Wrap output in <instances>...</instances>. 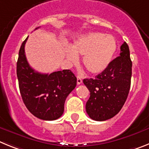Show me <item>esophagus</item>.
<instances>
[{
	"label": "esophagus",
	"mask_w": 149,
	"mask_h": 149,
	"mask_svg": "<svg viewBox=\"0 0 149 149\" xmlns=\"http://www.w3.org/2000/svg\"><path fill=\"white\" fill-rule=\"evenodd\" d=\"M77 84H78V85L79 84H82V78H81L79 75L77 76Z\"/></svg>",
	"instance_id": "1"
}]
</instances>
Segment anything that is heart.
I'll return each mask as SVG.
<instances>
[{"label": "heart", "instance_id": "heart-1", "mask_svg": "<svg viewBox=\"0 0 149 149\" xmlns=\"http://www.w3.org/2000/svg\"><path fill=\"white\" fill-rule=\"evenodd\" d=\"M116 48L113 36L89 33L76 39L72 49H68L66 55L72 63L77 61V54L83 55V63L86 70L91 74H99L110 65Z\"/></svg>", "mask_w": 149, "mask_h": 149}]
</instances>
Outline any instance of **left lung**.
Wrapping results in <instances>:
<instances>
[{
	"label": "left lung",
	"mask_w": 149,
	"mask_h": 149,
	"mask_svg": "<svg viewBox=\"0 0 149 149\" xmlns=\"http://www.w3.org/2000/svg\"><path fill=\"white\" fill-rule=\"evenodd\" d=\"M119 56L110 62L104 71L95 78L84 79L90 93L86 110L91 119L105 121L115 116L122 108L128 95L132 74L130 51L125 42Z\"/></svg>",
	"instance_id": "8db88e82"
}]
</instances>
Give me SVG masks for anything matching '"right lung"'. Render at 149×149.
Wrapping results in <instances>:
<instances>
[{
    "mask_svg": "<svg viewBox=\"0 0 149 149\" xmlns=\"http://www.w3.org/2000/svg\"><path fill=\"white\" fill-rule=\"evenodd\" d=\"M27 38L21 45L17 61V77L22 100L36 117L42 120H56L63 115L65 99L75 88L77 77L68 69L51 74L36 72L25 56Z\"/></svg>",
    "mask_w": 149,
    "mask_h": 149,
    "instance_id": "add662e5",
    "label": "right lung"
}]
</instances>
